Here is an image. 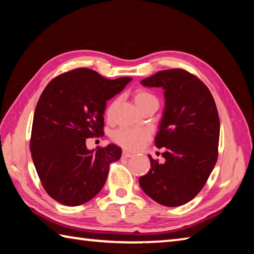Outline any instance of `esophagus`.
<instances>
[{"mask_svg": "<svg viewBox=\"0 0 254 254\" xmlns=\"http://www.w3.org/2000/svg\"><path fill=\"white\" fill-rule=\"evenodd\" d=\"M132 156H134V154H131L129 152H126V150H124V152H123V157H125V158H129V157H132Z\"/></svg>", "mask_w": 254, "mask_h": 254, "instance_id": "1", "label": "esophagus"}]
</instances>
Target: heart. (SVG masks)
<instances>
[{"label": "heart", "mask_w": 254, "mask_h": 254, "mask_svg": "<svg viewBox=\"0 0 254 254\" xmlns=\"http://www.w3.org/2000/svg\"><path fill=\"white\" fill-rule=\"evenodd\" d=\"M134 100L136 106L140 108L149 102L157 101L156 97L146 90H138L134 96ZM116 105V101L113 105H110L108 108V115L111 114L113 108ZM149 138L148 131L144 128H127L123 127L116 130L113 134V140L116 144L122 146L123 148L128 150H138L147 143Z\"/></svg>", "instance_id": "heart-1"}]
</instances>
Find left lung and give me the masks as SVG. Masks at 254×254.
<instances>
[{"label": "left lung", "mask_w": 254, "mask_h": 254, "mask_svg": "<svg viewBox=\"0 0 254 254\" xmlns=\"http://www.w3.org/2000/svg\"><path fill=\"white\" fill-rule=\"evenodd\" d=\"M146 87L165 90V110L155 137L165 148L158 163L150 156V170L139 177L141 190L162 205L175 207L201 192L219 154L220 118L208 88L184 69L158 71L141 80Z\"/></svg>", "instance_id": "8db88e82"}]
</instances>
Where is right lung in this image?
I'll return each instance as SVG.
<instances>
[{"mask_svg":"<svg viewBox=\"0 0 254 254\" xmlns=\"http://www.w3.org/2000/svg\"><path fill=\"white\" fill-rule=\"evenodd\" d=\"M129 81L77 68L44 88L34 111L30 149L43 189L57 202L81 205L104 188L110 163L118 161L122 149L108 145L89 150L86 140L104 135L107 100Z\"/></svg>","mask_w":254,"mask_h":254,"instance_id":"1","label":"right lung"}]
</instances>
